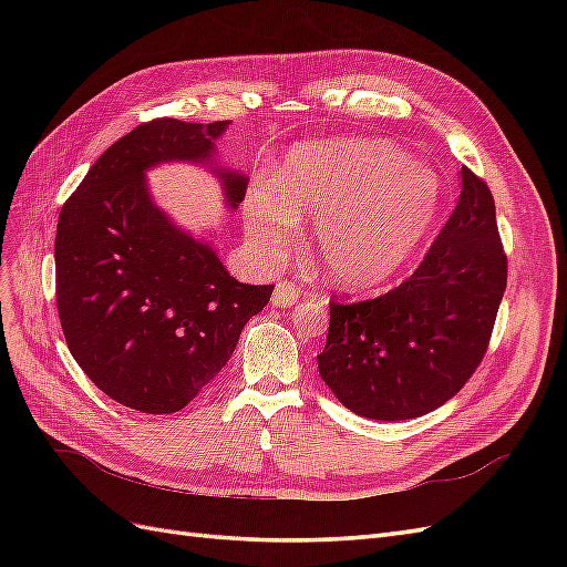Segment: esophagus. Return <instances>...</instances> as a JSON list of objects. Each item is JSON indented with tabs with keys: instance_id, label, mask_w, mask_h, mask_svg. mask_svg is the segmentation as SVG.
<instances>
[{
	"instance_id": "1",
	"label": "esophagus",
	"mask_w": 567,
	"mask_h": 567,
	"mask_svg": "<svg viewBox=\"0 0 567 567\" xmlns=\"http://www.w3.org/2000/svg\"><path fill=\"white\" fill-rule=\"evenodd\" d=\"M300 298V290L298 286H293L290 281H281L274 286V293H271V305L274 307H290L296 305Z\"/></svg>"
}]
</instances>
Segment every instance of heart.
Masks as SVG:
<instances>
[{"label":"heart","mask_w":567,"mask_h":567,"mask_svg":"<svg viewBox=\"0 0 567 567\" xmlns=\"http://www.w3.org/2000/svg\"><path fill=\"white\" fill-rule=\"evenodd\" d=\"M442 203L433 167L375 140L307 142L290 151L279 182L255 179L244 227L262 260L293 248L300 217L315 219V248L331 281L348 290L381 286L431 234Z\"/></svg>","instance_id":"obj_1"}]
</instances>
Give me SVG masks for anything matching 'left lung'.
<instances>
[{
    "instance_id": "left-lung-1",
    "label": "left lung",
    "mask_w": 567,
    "mask_h": 567,
    "mask_svg": "<svg viewBox=\"0 0 567 567\" xmlns=\"http://www.w3.org/2000/svg\"><path fill=\"white\" fill-rule=\"evenodd\" d=\"M506 290V255L487 184L461 167V196L411 277L373 300H331L323 383L357 416L406 421L466 385Z\"/></svg>"
}]
</instances>
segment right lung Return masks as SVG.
Returning a JSON list of instances; mask_svg holds the SVG:
<instances>
[{
    "instance_id": "1",
    "label": "right lung",
    "mask_w": 567,
    "mask_h": 567,
    "mask_svg": "<svg viewBox=\"0 0 567 567\" xmlns=\"http://www.w3.org/2000/svg\"><path fill=\"white\" fill-rule=\"evenodd\" d=\"M229 120L158 117L109 146L65 200L56 227V307L68 350L111 400L144 414L184 409L229 362L274 286L236 281L208 241L151 200L146 169L210 165L227 208L248 177L215 165Z\"/></svg>"
}]
</instances>
